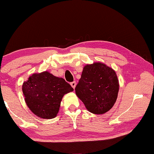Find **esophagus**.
<instances>
[{
  "label": "esophagus",
  "mask_w": 154,
  "mask_h": 154,
  "mask_svg": "<svg viewBox=\"0 0 154 154\" xmlns=\"http://www.w3.org/2000/svg\"><path fill=\"white\" fill-rule=\"evenodd\" d=\"M76 84H77V83H76V82H72L71 83V85L72 88H74V89H75V86H76Z\"/></svg>",
  "instance_id": "obj_1"
}]
</instances>
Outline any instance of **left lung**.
<instances>
[{
  "label": "left lung",
  "mask_w": 154,
  "mask_h": 154,
  "mask_svg": "<svg viewBox=\"0 0 154 154\" xmlns=\"http://www.w3.org/2000/svg\"><path fill=\"white\" fill-rule=\"evenodd\" d=\"M119 82L111 68L100 62L87 64L75 87V93L91 113L103 114L118 98Z\"/></svg>",
  "instance_id": "obj_1"
}]
</instances>
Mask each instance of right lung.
<instances>
[{"instance_id":"1","label":"right lung","mask_w":154,"mask_h":154,"mask_svg":"<svg viewBox=\"0 0 154 154\" xmlns=\"http://www.w3.org/2000/svg\"><path fill=\"white\" fill-rule=\"evenodd\" d=\"M73 91L62 78L49 72L33 74L22 85L25 101L32 113L44 119H52L58 113L62 98Z\"/></svg>"}]
</instances>
